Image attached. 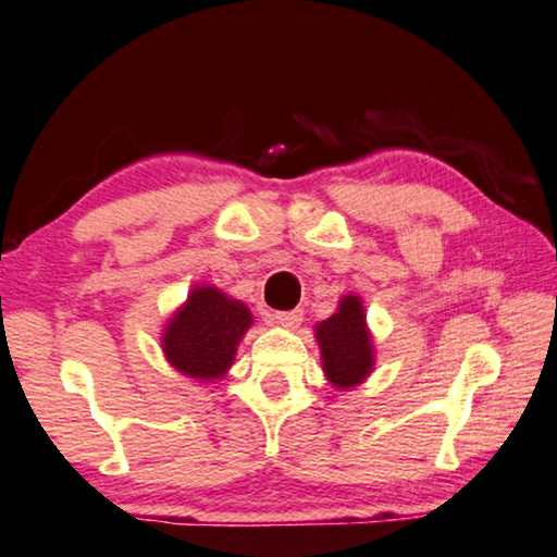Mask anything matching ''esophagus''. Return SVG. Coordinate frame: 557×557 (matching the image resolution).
Here are the masks:
<instances>
[{"mask_svg":"<svg viewBox=\"0 0 557 557\" xmlns=\"http://www.w3.org/2000/svg\"><path fill=\"white\" fill-rule=\"evenodd\" d=\"M270 324L282 326V330H297L302 324V310H293V312H275L270 314Z\"/></svg>","mask_w":557,"mask_h":557,"instance_id":"34e87169","label":"esophagus"}]
</instances>
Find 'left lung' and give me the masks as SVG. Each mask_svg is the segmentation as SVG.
Returning <instances> with one entry per match:
<instances>
[{
	"instance_id": "1",
	"label": "left lung",
	"mask_w": 557,
	"mask_h": 557,
	"mask_svg": "<svg viewBox=\"0 0 557 557\" xmlns=\"http://www.w3.org/2000/svg\"><path fill=\"white\" fill-rule=\"evenodd\" d=\"M322 372L334 389L351 392L374 372V337L359 295H342L337 312L314 326Z\"/></svg>"
}]
</instances>
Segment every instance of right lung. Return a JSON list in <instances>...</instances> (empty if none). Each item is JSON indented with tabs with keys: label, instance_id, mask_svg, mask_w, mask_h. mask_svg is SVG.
<instances>
[{
	"label": "right lung",
	"instance_id": "obj_1",
	"mask_svg": "<svg viewBox=\"0 0 557 557\" xmlns=\"http://www.w3.org/2000/svg\"><path fill=\"white\" fill-rule=\"evenodd\" d=\"M252 326L250 307L215 285H196L165 320L161 349L168 364L198 384L231 372L237 347Z\"/></svg>",
	"mask_w": 557,
	"mask_h": 557
}]
</instances>
